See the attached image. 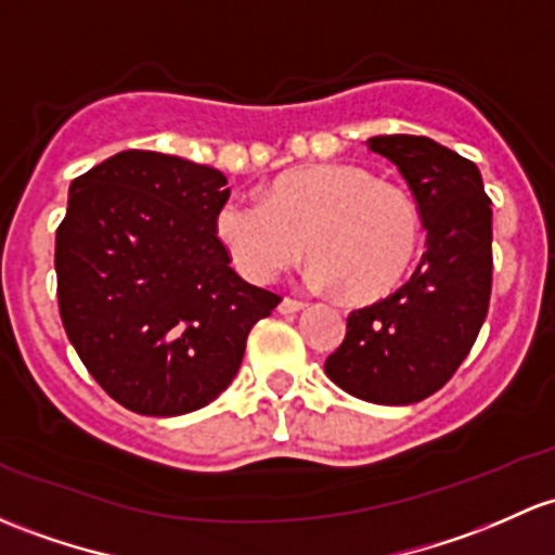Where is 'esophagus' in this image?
Returning a JSON list of instances; mask_svg holds the SVG:
<instances>
[{
    "label": "esophagus",
    "instance_id": "obj_1",
    "mask_svg": "<svg viewBox=\"0 0 555 555\" xmlns=\"http://www.w3.org/2000/svg\"><path fill=\"white\" fill-rule=\"evenodd\" d=\"M300 311H306V302H302V300L284 297V300L279 302V313H284V317H289V313H300Z\"/></svg>",
    "mask_w": 555,
    "mask_h": 555
}]
</instances>
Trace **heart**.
Returning a JSON list of instances; mask_svg holds the SVG:
<instances>
[{
	"mask_svg": "<svg viewBox=\"0 0 555 555\" xmlns=\"http://www.w3.org/2000/svg\"><path fill=\"white\" fill-rule=\"evenodd\" d=\"M215 229L249 282H273L308 249L313 287L375 302L399 287L415 260L420 212L404 189L366 167L311 165L279 175L266 199L233 196Z\"/></svg>",
	"mask_w": 555,
	"mask_h": 555,
	"instance_id": "1",
	"label": "heart"
}]
</instances>
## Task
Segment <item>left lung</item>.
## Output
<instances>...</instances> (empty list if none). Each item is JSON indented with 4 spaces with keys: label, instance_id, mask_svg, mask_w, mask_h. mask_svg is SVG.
<instances>
[{
    "label": "left lung",
    "instance_id": "8db88e82",
    "mask_svg": "<svg viewBox=\"0 0 555 555\" xmlns=\"http://www.w3.org/2000/svg\"><path fill=\"white\" fill-rule=\"evenodd\" d=\"M370 149L399 167L428 238L399 293L348 317L346 340L324 372L356 399L404 406L454 375L487 319L492 202L474 162L436 140L377 135Z\"/></svg>",
    "mask_w": 555,
    "mask_h": 555
}]
</instances>
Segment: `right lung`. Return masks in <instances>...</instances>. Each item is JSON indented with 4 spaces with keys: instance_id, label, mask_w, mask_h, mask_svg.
<instances>
[{
    "instance_id": "right-lung-1",
    "label": "right lung",
    "mask_w": 555,
    "mask_h": 555,
    "mask_svg": "<svg viewBox=\"0 0 555 555\" xmlns=\"http://www.w3.org/2000/svg\"><path fill=\"white\" fill-rule=\"evenodd\" d=\"M220 170L121 151L68 189L55 233L57 306L72 346L111 399L151 417L207 406L236 377L255 322L279 295L229 266Z\"/></svg>"
}]
</instances>
